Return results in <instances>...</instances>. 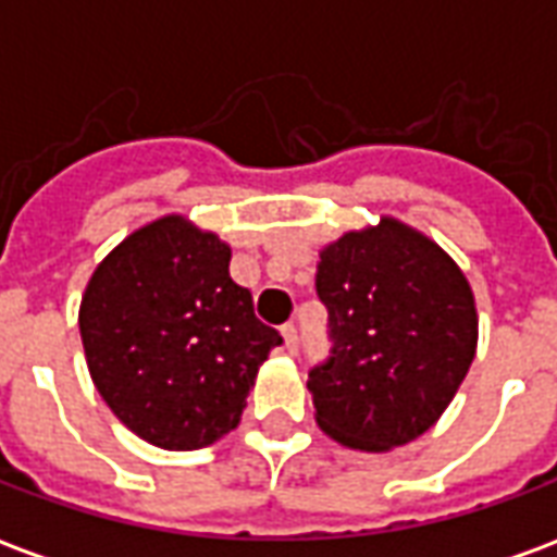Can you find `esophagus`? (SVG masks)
I'll return each instance as SVG.
<instances>
[{"mask_svg": "<svg viewBox=\"0 0 557 557\" xmlns=\"http://www.w3.org/2000/svg\"><path fill=\"white\" fill-rule=\"evenodd\" d=\"M280 331H283V343H286V349L295 355V351H298V327L289 322V325H283Z\"/></svg>", "mask_w": 557, "mask_h": 557, "instance_id": "34e87169", "label": "esophagus"}]
</instances>
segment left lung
<instances>
[{"label": "left lung", "mask_w": 557, "mask_h": 557, "mask_svg": "<svg viewBox=\"0 0 557 557\" xmlns=\"http://www.w3.org/2000/svg\"><path fill=\"white\" fill-rule=\"evenodd\" d=\"M315 292L334 339L307 382L315 423L363 454L420 438L450 406L478 351V307L462 268L385 214L319 250Z\"/></svg>", "instance_id": "1"}]
</instances>
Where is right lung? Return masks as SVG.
I'll return each mask as SVG.
<instances>
[{"label":"right lung","instance_id":"1","mask_svg":"<svg viewBox=\"0 0 557 557\" xmlns=\"http://www.w3.org/2000/svg\"><path fill=\"white\" fill-rule=\"evenodd\" d=\"M230 259L220 235L163 214L115 244L83 292L91 382L127 430L163 450H199L235 430L283 343L256 319Z\"/></svg>","mask_w":557,"mask_h":557}]
</instances>
